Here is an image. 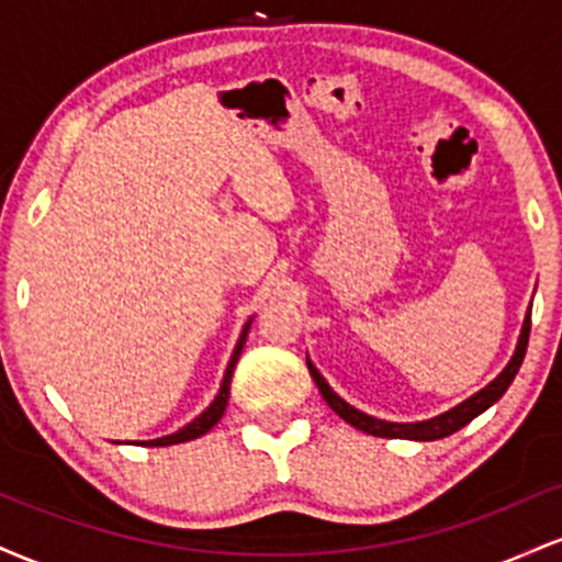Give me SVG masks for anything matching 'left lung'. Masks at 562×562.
<instances>
[{
  "label": "left lung",
  "instance_id": "left-lung-1",
  "mask_svg": "<svg viewBox=\"0 0 562 562\" xmlns=\"http://www.w3.org/2000/svg\"><path fill=\"white\" fill-rule=\"evenodd\" d=\"M528 333H531V306H528L524 327H520V335H518V344H515V351H513V357H509L505 370H502L499 375H496L492 383L486 385V389L473 393V396L465 398L462 404L451 406V409L441 412V415H436V417H430V420H417V423H391V420H378V417L367 415V412L348 404L346 398H340L338 393L330 389V383H327V380L319 375V370L312 364V359H308V357H306V367H308V372H312L314 383H317V389L322 393V398L327 402V406H330L335 415L344 417L348 425H353V428L364 430V434H370V436H380V438L436 441V438H447L451 434H457V430L465 428L470 420H475L481 412H486L494 402H499L502 393L509 389V383H513L515 375H518L520 364H524L526 346H528Z\"/></svg>",
  "mask_w": 562,
  "mask_h": 562
}]
</instances>
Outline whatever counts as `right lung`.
Listing matches in <instances>:
<instances>
[{"label": "right lung", "mask_w": 562, "mask_h": 562, "mask_svg": "<svg viewBox=\"0 0 562 562\" xmlns=\"http://www.w3.org/2000/svg\"><path fill=\"white\" fill-rule=\"evenodd\" d=\"M250 322H254V317H250L248 322L243 325V333L240 338H237L235 344V351H232L229 357V364L227 370H224V378H222V385H218V393L214 396V402H211L209 406H205L203 412L195 417L192 423H187L184 428H179L177 434H169V436H160V438H150V441H137L142 443V447H171V443H184V441H192V438H200L203 434H209L214 425L222 420L224 409H227V398H229V383H232V372H235V364L237 359H240L243 353V346H245V338H248V330H250Z\"/></svg>", "instance_id": "right-lung-1"}]
</instances>
